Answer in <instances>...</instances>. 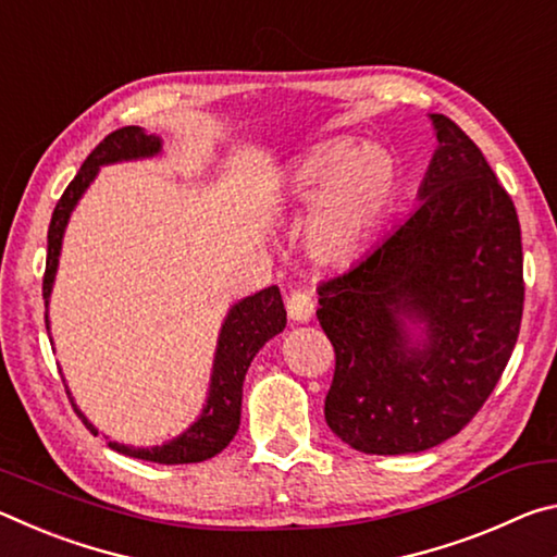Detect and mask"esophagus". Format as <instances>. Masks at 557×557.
Listing matches in <instances>:
<instances>
[{"label":"esophagus","instance_id":"1","mask_svg":"<svg viewBox=\"0 0 557 557\" xmlns=\"http://www.w3.org/2000/svg\"><path fill=\"white\" fill-rule=\"evenodd\" d=\"M314 314V297L307 289H295L287 297V317L292 322H309Z\"/></svg>","mask_w":557,"mask_h":557}]
</instances>
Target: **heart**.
Listing matches in <instances>:
<instances>
[{"mask_svg": "<svg viewBox=\"0 0 557 557\" xmlns=\"http://www.w3.org/2000/svg\"><path fill=\"white\" fill-rule=\"evenodd\" d=\"M395 178L385 149L356 147L351 139H334L299 159L287 191L299 209L314 206L305 238L317 262L344 268L358 260L388 211Z\"/></svg>", "mask_w": 557, "mask_h": 557, "instance_id": "b5f03b06", "label": "heart"}]
</instances>
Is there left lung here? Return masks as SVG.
Segmentation results:
<instances>
[{
	"label": "left lung",
	"instance_id": "1",
	"mask_svg": "<svg viewBox=\"0 0 557 557\" xmlns=\"http://www.w3.org/2000/svg\"><path fill=\"white\" fill-rule=\"evenodd\" d=\"M437 152L420 206L358 265L319 285L336 369L324 418L366 455L425 451L465 430L513 354L523 317L521 223L457 122L432 115ZM403 318L426 324L422 349Z\"/></svg>",
	"mask_w": 557,
	"mask_h": 557
}]
</instances>
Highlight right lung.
<instances>
[{
	"mask_svg": "<svg viewBox=\"0 0 557 557\" xmlns=\"http://www.w3.org/2000/svg\"><path fill=\"white\" fill-rule=\"evenodd\" d=\"M159 137L145 135L143 127H120L102 139V143L92 149L86 162H83L81 172L75 174L73 182L65 188L63 196L55 203L51 225H49V256H46V272H44V299L49 305L51 287L55 265H59V252L65 223L73 206L86 191L88 184L96 178L98 169L102 164L120 162V159H137V157H152L159 152ZM49 322V317H46ZM287 324V312L282 305L280 289L268 287L258 292V295L245 297L231 309V314L225 317V324L219 336V348H215V361H213V375H211V391L209 400L201 418L188 428L184 435L166 442L162 447H147L135 449L117 445V442H108V445L120 451V455L137 457L145 461H157V465H191V461L211 459L228 447V442L235 437L240 425V400H243V381L248 373V366L256 354L262 348V344L280 334ZM71 395V393H69ZM73 403V400H71ZM73 410L83 420L92 435H98V430L83 418V412Z\"/></svg>",
	"mask_w": 557,
	"mask_h": 557,
	"instance_id": "add662e5",
	"label": "right lung"
}]
</instances>
